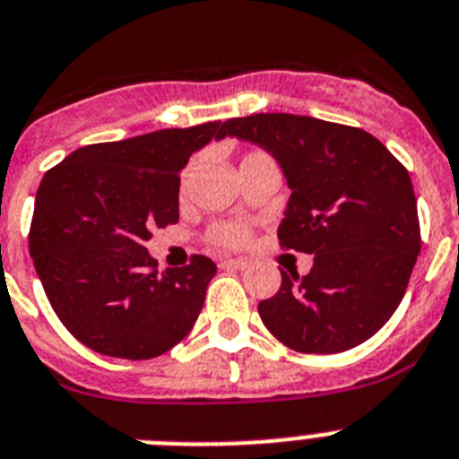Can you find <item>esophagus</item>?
<instances>
[{
  "label": "esophagus",
  "instance_id": "34e87169",
  "mask_svg": "<svg viewBox=\"0 0 459 459\" xmlns=\"http://www.w3.org/2000/svg\"><path fill=\"white\" fill-rule=\"evenodd\" d=\"M247 261L245 259H223L221 268H236V271H245L247 268Z\"/></svg>",
  "mask_w": 459,
  "mask_h": 459
}]
</instances>
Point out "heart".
I'll return each instance as SVG.
<instances>
[{
  "mask_svg": "<svg viewBox=\"0 0 459 459\" xmlns=\"http://www.w3.org/2000/svg\"><path fill=\"white\" fill-rule=\"evenodd\" d=\"M249 156H256V153H249ZM191 172H194V168H188V170L184 172V186H186L188 179H191ZM214 240L221 242V245H242V242L247 240V229L240 226V223H223V226H219V229L214 230Z\"/></svg>",
  "mask_w": 459,
  "mask_h": 459,
  "instance_id": "obj_1",
  "label": "heart"
}]
</instances>
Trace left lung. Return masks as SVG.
<instances>
[{"label": "left lung", "instance_id": "1", "mask_svg": "<svg viewBox=\"0 0 459 459\" xmlns=\"http://www.w3.org/2000/svg\"><path fill=\"white\" fill-rule=\"evenodd\" d=\"M271 153L291 191L277 236L315 254L303 277L259 303L277 341L307 354L350 350L378 333L406 291L420 254L413 184L367 130L296 114L223 121L221 137Z\"/></svg>", "mask_w": 459, "mask_h": 459}]
</instances>
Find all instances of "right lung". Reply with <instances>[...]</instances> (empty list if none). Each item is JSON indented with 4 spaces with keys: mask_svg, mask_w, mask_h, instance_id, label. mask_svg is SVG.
I'll use <instances>...</instances> for the list:
<instances>
[{
    "mask_svg": "<svg viewBox=\"0 0 459 459\" xmlns=\"http://www.w3.org/2000/svg\"><path fill=\"white\" fill-rule=\"evenodd\" d=\"M221 123L81 146L44 175L30 256L53 310L86 348L152 359L194 329L214 261L153 271L152 229L179 219V172Z\"/></svg>",
    "mask_w": 459,
    "mask_h": 459,
    "instance_id": "right-lung-1",
    "label": "right lung"
}]
</instances>
